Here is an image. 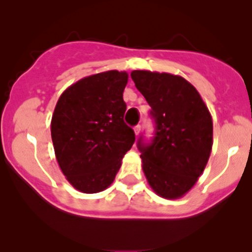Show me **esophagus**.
I'll return each instance as SVG.
<instances>
[{
  "mask_svg": "<svg viewBox=\"0 0 252 252\" xmlns=\"http://www.w3.org/2000/svg\"><path fill=\"white\" fill-rule=\"evenodd\" d=\"M140 130H141V126H140V124H136V126H134V131H135V135H139Z\"/></svg>",
  "mask_w": 252,
  "mask_h": 252,
  "instance_id": "34e87169",
  "label": "esophagus"
}]
</instances>
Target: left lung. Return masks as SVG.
<instances>
[{"label":"left lung","mask_w":252,"mask_h":252,"mask_svg":"<svg viewBox=\"0 0 252 252\" xmlns=\"http://www.w3.org/2000/svg\"><path fill=\"white\" fill-rule=\"evenodd\" d=\"M136 89L151 106L155 131L139 136L138 150L146 179L157 195L178 199L204 172L212 149V118L196 89L168 73L134 70Z\"/></svg>","instance_id":"8db88e82"}]
</instances>
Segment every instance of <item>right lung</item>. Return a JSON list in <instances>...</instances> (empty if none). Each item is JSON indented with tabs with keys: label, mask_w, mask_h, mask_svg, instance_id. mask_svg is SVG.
Listing matches in <instances>:
<instances>
[{
	"label": "right lung",
	"mask_w": 252,
	"mask_h": 252,
	"mask_svg": "<svg viewBox=\"0 0 252 252\" xmlns=\"http://www.w3.org/2000/svg\"><path fill=\"white\" fill-rule=\"evenodd\" d=\"M126 72L110 70L73 84L51 122L56 158L68 182L86 194L105 190L121 168L135 133L124 122Z\"/></svg>",
	"instance_id": "obj_1"
}]
</instances>
